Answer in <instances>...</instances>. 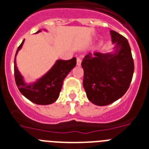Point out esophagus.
Instances as JSON below:
<instances>
[{
    "label": "esophagus",
    "instance_id": "34e87169",
    "mask_svg": "<svg viewBox=\"0 0 149 149\" xmlns=\"http://www.w3.org/2000/svg\"><path fill=\"white\" fill-rule=\"evenodd\" d=\"M81 62H82L81 58H79V57H77V65H78V66H80V65H81Z\"/></svg>",
    "mask_w": 149,
    "mask_h": 149
}]
</instances>
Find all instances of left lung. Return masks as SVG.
I'll list each match as a JSON object with an SVG mask.
<instances>
[{"label":"left lung","instance_id":"1","mask_svg":"<svg viewBox=\"0 0 149 149\" xmlns=\"http://www.w3.org/2000/svg\"><path fill=\"white\" fill-rule=\"evenodd\" d=\"M113 52L88 53L81 65L84 71V90L89 100L106 106L120 98L129 88L134 73V61L127 39L111 31Z\"/></svg>","mask_w":149,"mask_h":149}]
</instances>
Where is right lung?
Listing matches in <instances>:
<instances>
[{
	"mask_svg": "<svg viewBox=\"0 0 149 149\" xmlns=\"http://www.w3.org/2000/svg\"><path fill=\"white\" fill-rule=\"evenodd\" d=\"M40 31L41 30H38L36 33ZM24 41L18 46L15 54L14 70L16 85L22 95L30 101L40 105L52 104L58 99L64 79L77 65V58L73 57L70 60L58 59L49 71L40 79L32 84H26L16 65V56L22 49Z\"/></svg>",
	"mask_w": 149,
	"mask_h": 149,
	"instance_id": "1",
	"label": "right lung"
}]
</instances>
